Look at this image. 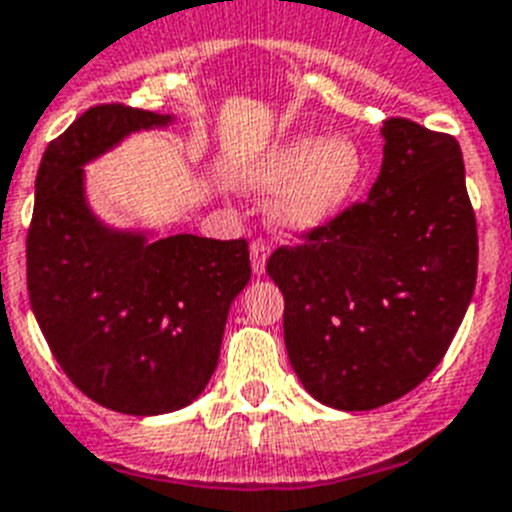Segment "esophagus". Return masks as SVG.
I'll use <instances>...</instances> for the list:
<instances>
[{
	"instance_id": "esophagus-1",
	"label": "esophagus",
	"mask_w": 512,
	"mask_h": 512,
	"mask_svg": "<svg viewBox=\"0 0 512 512\" xmlns=\"http://www.w3.org/2000/svg\"><path fill=\"white\" fill-rule=\"evenodd\" d=\"M268 257H270L268 242H262V239H255V242L250 244V260H252V270H255V275L265 273Z\"/></svg>"
}]
</instances>
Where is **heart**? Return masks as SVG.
I'll list each match as a JSON object with an SVG mask.
<instances>
[{"label":"heart","mask_w":512,"mask_h":512,"mask_svg":"<svg viewBox=\"0 0 512 512\" xmlns=\"http://www.w3.org/2000/svg\"><path fill=\"white\" fill-rule=\"evenodd\" d=\"M366 175L361 146L350 136L299 133L270 146L244 170V185L275 190L270 219L291 234H309L345 211Z\"/></svg>","instance_id":"heart-1"}]
</instances>
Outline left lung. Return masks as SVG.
I'll list each match as a JSON object with an SVG mask.
<instances>
[{"label":"left lung","mask_w":512,"mask_h":512,"mask_svg":"<svg viewBox=\"0 0 512 512\" xmlns=\"http://www.w3.org/2000/svg\"><path fill=\"white\" fill-rule=\"evenodd\" d=\"M381 139L366 201L268 260L293 371L317 402L345 412L384 407L428 379L477 283L459 141L407 118H389Z\"/></svg>","instance_id":"obj_1"}]
</instances>
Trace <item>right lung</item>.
I'll return each mask as SVG.
<instances>
[{
	"label": "right lung",
	"mask_w": 512,
	"mask_h": 512,
	"mask_svg": "<svg viewBox=\"0 0 512 512\" xmlns=\"http://www.w3.org/2000/svg\"><path fill=\"white\" fill-rule=\"evenodd\" d=\"M170 123L175 115L126 105L79 115L43 154L28 231L30 306L53 358L92 402L136 417L201 397L252 275L244 239L157 237L92 211L84 164Z\"/></svg>",
	"instance_id": "add662e5"
}]
</instances>
